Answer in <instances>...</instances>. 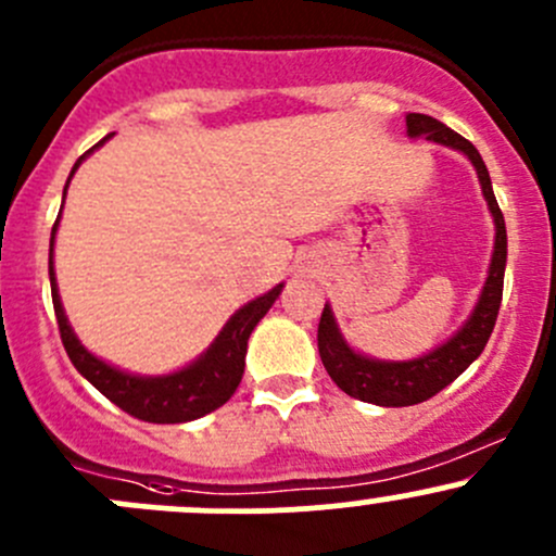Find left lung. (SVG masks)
<instances>
[{
	"label": "left lung",
	"mask_w": 556,
	"mask_h": 556,
	"mask_svg": "<svg viewBox=\"0 0 556 556\" xmlns=\"http://www.w3.org/2000/svg\"><path fill=\"white\" fill-rule=\"evenodd\" d=\"M406 128L408 137H425L430 142L446 144V148L468 155L476 174H479L481 193H484L486 206H490L492 220H495V250H492L490 274H486V282L481 288L479 304L473 306L463 328L450 341L435 346L428 355L414 357V361H374V357L355 352L341 336L333 309L325 304L317 328V346L325 371L346 395L357 397V401L377 403V406H414V403L428 401L435 392L444 390L446 384H452L484 352L492 328H495L497 312H501L503 274H506L508 255L506 220H503L495 193H492L490 172H486L479 150L468 139L459 137L457 131H452L450 126H444V123L430 115H419V112H408Z\"/></svg>",
	"instance_id": "8db88e82"
}]
</instances>
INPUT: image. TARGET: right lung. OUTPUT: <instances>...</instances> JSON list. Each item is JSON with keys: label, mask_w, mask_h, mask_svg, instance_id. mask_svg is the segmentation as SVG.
I'll list each match as a JSON object with an SVG mask.
<instances>
[{"label": "right lung", "mask_w": 556, "mask_h": 556, "mask_svg": "<svg viewBox=\"0 0 556 556\" xmlns=\"http://www.w3.org/2000/svg\"><path fill=\"white\" fill-rule=\"evenodd\" d=\"M112 134H106L99 144H93L88 153H83L77 159V164L72 166V174L77 172V166L86 161V155H91L93 150L102 148ZM70 174V179H72ZM66 179V185H70ZM66 195V188H64ZM61 217V212H59ZM59 220L53 223V233H50V257H48V271H50V293H53V309L55 319H59V333L64 341V350L70 355L72 366L83 374L104 397H110L117 408H123L131 417L142 419V422H155V425H177V422H190V419H199L204 414L220 408L228 397L237 392L239 382H242L244 374V355H247V339L255 330V325L261 323L263 314L271 309L274 301L279 299L285 285H277L268 293H263L261 299L250 301L242 309L233 314L223 330L217 333V339L212 341L210 350L193 361L190 366H185L182 371L166 374V377H137V374L121 371V368L110 366V363L99 361L97 355L86 350L80 344V339L72 330L70 319H66L64 306H61L59 288H55V271H53V239Z\"/></svg>", "instance_id": "1"}]
</instances>
